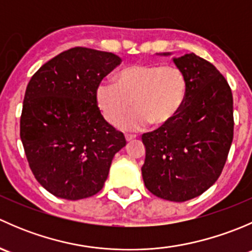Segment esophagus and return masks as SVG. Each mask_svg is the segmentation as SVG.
<instances>
[{
	"label": "esophagus",
	"instance_id": "1",
	"mask_svg": "<svg viewBox=\"0 0 252 252\" xmlns=\"http://www.w3.org/2000/svg\"><path fill=\"white\" fill-rule=\"evenodd\" d=\"M136 135H133V134H126V141H131L133 139H135Z\"/></svg>",
	"mask_w": 252,
	"mask_h": 252
}]
</instances>
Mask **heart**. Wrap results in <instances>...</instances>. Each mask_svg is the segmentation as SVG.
Segmentation results:
<instances>
[{
  "label": "heart",
  "mask_w": 252,
  "mask_h": 252,
  "mask_svg": "<svg viewBox=\"0 0 252 252\" xmlns=\"http://www.w3.org/2000/svg\"><path fill=\"white\" fill-rule=\"evenodd\" d=\"M188 79L175 64H134L117 74L116 83L102 80L95 90V100L103 118L116 124L131 102L133 111L118 126L139 130L151 123L162 126L172 122L184 106Z\"/></svg>",
  "instance_id": "obj_1"
}]
</instances>
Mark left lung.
I'll list each match as a JSON object with an SVG mask.
<instances>
[{
  "label": "left lung",
  "instance_id": "left-lung-1",
  "mask_svg": "<svg viewBox=\"0 0 252 252\" xmlns=\"http://www.w3.org/2000/svg\"><path fill=\"white\" fill-rule=\"evenodd\" d=\"M173 62L187 75V100L173 121L142 134L141 173L152 194L183 202L205 192L222 173L233 141V95L217 68L195 53Z\"/></svg>",
  "mask_w": 252,
  "mask_h": 252
}]
</instances>
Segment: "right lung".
<instances>
[{
  "label": "right lung",
  "instance_id": "right-lung-1",
  "mask_svg": "<svg viewBox=\"0 0 252 252\" xmlns=\"http://www.w3.org/2000/svg\"><path fill=\"white\" fill-rule=\"evenodd\" d=\"M121 62L114 53L74 47L45 63L28 84L20 139L32 174L55 196L97 194L126 146L95 100L97 84Z\"/></svg>",
  "mask_w": 252,
  "mask_h": 252
}]
</instances>
